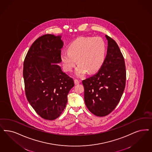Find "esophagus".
Here are the masks:
<instances>
[{
	"label": "esophagus",
	"instance_id": "esophagus-1",
	"mask_svg": "<svg viewBox=\"0 0 152 152\" xmlns=\"http://www.w3.org/2000/svg\"><path fill=\"white\" fill-rule=\"evenodd\" d=\"M75 85H77V84H80V81L79 80H78L77 79H75Z\"/></svg>",
	"mask_w": 152,
	"mask_h": 152
}]
</instances>
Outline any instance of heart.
I'll use <instances>...</instances> for the list:
<instances>
[{
	"mask_svg": "<svg viewBox=\"0 0 152 152\" xmlns=\"http://www.w3.org/2000/svg\"><path fill=\"white\" fill-rule=\"evenodd\" d=\"M105 51L104 42L100 37H80L68 45V52H62L61 60L65 71L71 72L77 59L76 74L82 77L88 71L93 73L102 67Z\"/></svg>",
	"mask_w": 152,
	"mask_h": 152,
	"instance_id": "1",
	"label": "heart"
}]
</instances>
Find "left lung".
<instances>
[{
  "mask_svg": "<svg viewBox=\"0 0 152 152\" xmlns=\"http://www.w3.org/2000/svg\"><path fill=\"white\" fill-rule=\"evenodd\" d=\"M108 40L107 54L97 73L83 80L84 100L92 113L103 117L115 110L120 101L126 85L124 58L116 42L105 35Z\"/></svg>",
  "mask_w": 152,
  "mask_h": 152,
  "instance_id": "8db88e82",
  "label": "left lung"
}]
</instances>
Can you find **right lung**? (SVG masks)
Returning <instances> with one entry per match:
<instances>
[{"instance_id":"right-lung-1","label":"right lung","mask_w":152,"mask_h":152,"mask_svg":"<svg viewBox=\"0 0 152 152\" xmlns=\"http://www.w3.org/2000/svg\"><path fill=\"white\" fill-rule=\"evenodd\" d=\"M63 46L61 37L44 35L33 42L23 62L27 99L37 115L48 120L62 113L75 85L73 79L56 64L61 62Z\"/></svg>"}]
</instances>
